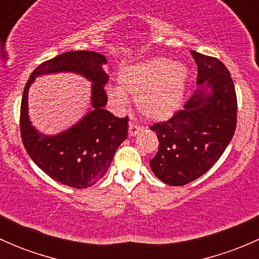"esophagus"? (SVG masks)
Instances as JSON below:
<instances>
[{
	"label": "esophagus",
	"mask_w": 259,
	"mask_h": 259,
	"mask_svg": "<svg viewBox=\"0 0 259 259\" xmlns=\"http://www.w3.org/2000/svg\"><path fill=\"white\" fill-rule=\"evenodd\" d=\"M140 132H143L142 126L134 124V122H129V135L130 137H135V135L139 134Z\"/></svg>",
	"instance_id": "34e87169"
}]
</instances>
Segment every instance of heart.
I'll return each instance as SVG.
<instances>
[{"label":"heart","mask_w":259,"mask_h":259,"mask_svg":"<svg viewBox=\"0 0 259 259\" xmlns=\"http://www.w3.org/2000/svg\"><path fill=\"white\" fill-rule=\"evenodd\" d=\"M189 79L183 62L154 57L124 67L119 72V86H108L106 94L117 108L127 105V95L137 98V108L143 116L163 121L178 111Z\"/></svg>","instance_id":"obj_1"}]
</instances>
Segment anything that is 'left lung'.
Wrapping results in <instances>:
<instances>
[{"instance_id":"obj_1","label":"left lung","mask_w":259,"mask_h":259,"mask_svg":"<svg viewBox=\"0 0 259 259\" xmlns=\"http://www.w3.org/2000/svg\"><path fill=\"white\" fill-rule=\"evenodd\" d=\"M190 54L198 66V90L183 110L150 126L159 140L151 170L169 185H185L207 173L231 143L237 125L236 89L228 69L215 57Z\"/></svg>"}]
</instances>
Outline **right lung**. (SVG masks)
I'll list each match as a JSON object with an SVG mask.
<instances>
[{
  "label": "right lung",
  "instance_id": "1",
  "mask_svg": "<svg viewBox=\"0 0 259 259\" xmlns=\"http://www.w3.org/2000/svg\"><path fill=\"white\" fill-rule=\"evenodd\" d=\"M106 57L94 51L64 52L38 65L23 89L21 101V138L36 165L61 184L83 189L103 178L114 154L127 137V117H116L104 106L108 103L104 85L108 75ZM74 72L93 82L92 110L70 130L45 136L32 126L28 117V89L37 76Z\"/></svg>",
  "mask_w": 259,
  "mask_h": 259
}]
</instances>
